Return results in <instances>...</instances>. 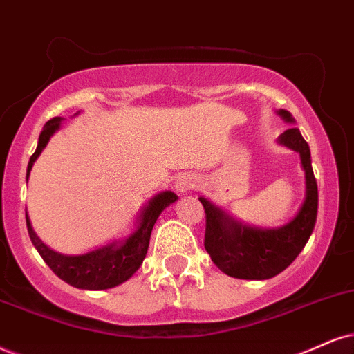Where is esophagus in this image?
I'll return each mask as SVG.
<instances>
[{"label":"esophagus","mask_w":354,"mask_h":354,"mask_svg":"<svg viewBox=\"0 0 354 354\" xmlns=\"http://www.w3.org/2000/svg\"><path fill=\"white\" fill-rule=\"evenodd\" d=\"M198 187V180L194 176H182L177 180V190L178 192H189Z\"/></svg>","instance_id":"obj_1"}]
</instances>
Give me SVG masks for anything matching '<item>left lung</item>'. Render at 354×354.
Wrapping results in <instances>:
<instances>
[{
    "instance_id": "1",
    "label": "left lung",
    "mask_w": 354,
    "mask_h": 354,
    "mask_svg": "<svg viewBox=\"0 0 354 354\" xmlns=\"http://www.w3.org/2000/svg\"><path fill=\"white\" fill-rule=\"evenodd\" d=\"M283 120L294 123L290 113L279 111ZM283 146L297 151L302 159L307 195L297 216L277 230L244 226L200 197L205 210V250L216 268L231 277L264 281L282 272L294 263L310 238L317 221L318 189L313 176L310 149L297 128L283 131L279 138Z\"/></svg>"
}]
</instances>
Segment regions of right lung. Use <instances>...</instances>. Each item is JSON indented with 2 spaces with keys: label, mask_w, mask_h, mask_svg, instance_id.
Masks as SVG:
<instances>
[{
  "label": "right lung",
  "mask_w": 354,
  "mask_h": 354,
  "mask_svg": "<svg viewBox=\"0 0 354 354\" xmlns=\"http://www.w3.org/2000/svg\"><path fill=\"white\" fill-rule=\"evenodd\" d=\"M60 121H62V118L55 116L44 126L41 136H39L37 149L29 159L26 178L29 177L32 164L36 162L39 154L46 147V144L49 142L52 134L60 128ZM177 198V195L172 194V192H164V194L156 195L149 205L144 207L141 215H139L138 230L126 241L111 243L108 246L100 248V250L86 252V254L82 256H64L49 250L34 233L28 212H26V223H28L30 241H32L39 254H41L42 259L46 261V264L49 266L57 277L77 287V289L104 290L128 281L139 269V266L142 264L144 257L147 254L151 233L152 228H154L156 220L162 213L164 208L176 202Z\"/></svg>",
  "instance_id": "obj_1"
}]
</instances>
